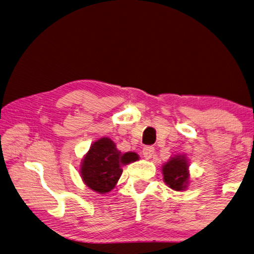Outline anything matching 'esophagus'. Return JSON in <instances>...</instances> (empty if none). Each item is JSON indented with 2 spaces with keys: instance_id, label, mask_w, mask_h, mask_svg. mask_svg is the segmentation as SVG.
Listing matches in <instances>:
<instances>
[{
  "instance_id": "1",
  "label": "esophagus",
  "mask_w": 254,
  "mask_h": 254,
  "mask_svg": "<svg viewBox=\"0 0 254 254\" xmlns=\"http://www.w3.org/2000/svg\"><path fill=\"white\" fill-rule=\"evenodd\" d=\"M154 151L155 150H154L153 146H145V147H143L142 154H143V156H144L146 160H150L152 156H153Z\"/></svg>"
}]
</instances>
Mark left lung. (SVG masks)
Wrapping results in <instances>:
<instances>
[{"instance_id": "1", "label": "left lung", "mask_w": 254, "mask_h": 254, "mask_svg": "<svg viewBox=\"0 0 254 254\" xmlns=\"http://www.w3.org/2000/svg\"><path fill=\"white\" fill-rule=\"evenodd\" d=\"M188 158L184 154H175L171 156L168 162L162 165L163 180L167 186L174 191H186L189 186V172Z\"/></svg>"}]
</instances>
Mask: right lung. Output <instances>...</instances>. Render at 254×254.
Wrapping results in <instances>:
<instances>
[{
  "label": "right lung",
  "mask_w": 254,
  "mask_h": 254,
  "mask_svg": "<svg viewBox=\"0 0 254 254\" xmlns=\"http://www.w3.org/2000/svg\"><path fill=\"white\" fill-rule=\"evenodd\" d=\"M139 159L135 152L121 153L110 137H101L92 143L90 150L82 159L81 178L91 190L104 194L117 186L123 165L135 162Z\"/></svg>",
  "instance_id": "1"
}]
</instances>
